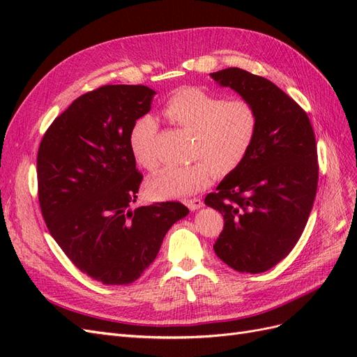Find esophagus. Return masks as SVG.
I'll use <instances>...</instances> for the list:
<instances>
[{
	"instance_id": "1",
	"label": "esophagus",
	"mask_w": 357,
	"mask_h": 357,
	"mask_svg": "<svg viewBox=\"0 0 357 357\" xmlns=\"http://www.w3.org/2000/svg\"><path fill=\"white\" fill-rule=\"evenodd\" d=\"M185 204L188 205V208L189 210H198V208H201L202 205H204V202L199 199V198H192V199H186L185 201Z\"/></svg>"
}]
</instances>
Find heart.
Returning <instances> with one entry per match:
<instances>
[{"label":"heart","mask_w":357,"mask_h":357,"mask_svg":"<svg viewBox=\"0 0 357 357\" xmlns=\"http://www.w3.org/2000/svg\"><path fill=\"white\" fill-rule=\"evenodd\" d=\"M162 114L185 131L192 132L189 158L192 164L165 168L147 181V193L155 199L186 197L210 185L213 176H228L238 168L255 144L259 113L245 98L225 100L222 95L199 86H183L172 92ZM158 123L143 116L129 132V147L139 165L149 171L159 167L153 144Z\"/></svg>","instance_id":"1"}]
</instances>
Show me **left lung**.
<instances>
[{
	"mask_svg": "<svg viewBox=\"0 0 357 357\" xmlns=\"http://www.w3.org/2000/svg\"><path fill=\"white\" fill-rule=\"evenodd\" d=\"M211 77L259 113L250 153L205 197L225 222L213 248L235 271L265 273L294 250L308 222L319 183L314 131L305 110L265 77L235 67Z\"/></svg>",
	"mask_w": 357,
	"mask_h": 357,
	"instance_id": "left-lung-1",
	"label": "left lung"
}]
</instances>
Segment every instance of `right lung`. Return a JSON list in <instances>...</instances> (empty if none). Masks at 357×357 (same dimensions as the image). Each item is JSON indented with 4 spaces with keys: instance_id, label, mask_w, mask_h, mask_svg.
Returning <instances> with one entry per match:
<instances>
[{
    "instance_id": "obj_1",
    "label": "right lung",
    "mask_w": 357,
    "mask_h": 357,
    "mask_svg": "<svg viewBox=\"0 0 357 357\" xmlns=\"http://www.w3.org/2000/svg\"><path fill=\"white\" fill-rule=\"evenodd\" d=\"M155 91L105 84L73 101L37 153L38 202L50 235L82 273L129 284L155 261L168 229L189 213L177 201L131 210L143 174L129 132Z\"/></svg>"
}]
</instances>
